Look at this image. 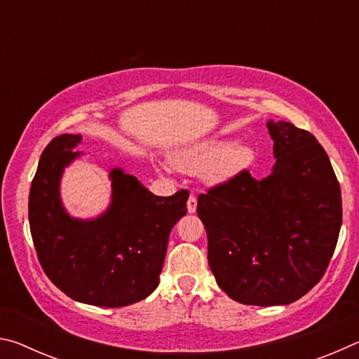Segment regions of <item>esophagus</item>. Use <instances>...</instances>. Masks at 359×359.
Segmentation results:
<instances>
[{"label": "esophagus", "mask_w": 359, "mask_h": 359, "mask_svg": "<svg viewBox=\"0 0 359 359\" xmlns=\"http://www.w3.org/2000/svg\"><path fill=\"white\" fill-rule=\"evenodd\" d=\"M196 208H198V201H196V198L191 196L188 198V201H187V210H188V214H194V212H196Z\"/></svg>", "instance_id": "34e87169"}]
</instances>
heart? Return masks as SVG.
<instances>
[{"label": "heart", "instance_id": "heart-1", "mask_svg": "<svg viewBox=\"0 0 359 359\" xmlns=\"http://www.w3.org/2000/svg\"><path fill=\"white\" fill-rule=\"evenodd\" d=\"M257 151L247 142L231 139H203L175 150L171 165L184 174H201L205 184L224 185L247 171L255 163Z\"/></svg>", "mask_w": 359, "mask_h": 359}]
</instances>
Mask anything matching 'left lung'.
I'll use <instances>...</instances> for the list:
<instances>
[{
    "label": "left lung",
    "instance_id": "obj_1",
    "mask_svg": "<svg viewBox=\"0 0 359 359\" xmlns=\"http://www.w3.org/2000/svg\"><path fill=\"white\" fill-rule=\"evenodd\" d=\"M276 165L244 171L198 196L212 274L231 299L285 306L323 277L342 224L340 187L325 149L290 121L266 123Z\"/></svg>",
    "mask_w": 359,
    "mask_h": 359
}]
</instances>
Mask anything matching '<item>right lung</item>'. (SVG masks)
I'll use <instances>...</instances> for the list:
<instances>
[{
	"label": "right lung",
	"instance_id": "right-lung-1",
	"mask_svg": "<svg viewBox=\"0 0 359 359\" xmlns=\"http://www.w3.org/2000/svg\"><path fill=\"white\" fill-rule=\"evenodd\" d=\"M81 135L52 139L32 182L28 218L42 269L74 301L125 307L160 283L171 229L187 214L188 191L155 196L121 168L109 172L112 196L101 215L76 218L65 209L60 184L82 155Z\"/></svg>",
	"mask_w": 359,
	"mask_h": 359
}]
</instances>
